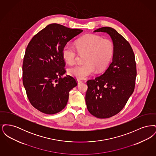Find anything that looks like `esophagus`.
<instances>
[{"instance_id":"1","label":"esophagus","mask_w":156,"mask_h":156,"mask_svg":"<svg viewBox=\"0 0 156 156\" xmlns=\"http://www.w3.org/2000/svg\"><path fill=\"white\" fill-rule=\"evenodd\" d=\"M77 82H78V84H80L82 82V81L81 80H77Z\"/></svg>"}]
</instances>
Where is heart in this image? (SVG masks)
<instances>
[{
    "label": "heart",
    "mask_w": 156,
    "mask_h": 156,
    "mask_svg": "<svg viewBox=\"0 0 156 156\" xmlns=\"http://www.w3.org/2000/svg\"><path fill=\"white\" fill-rule=\"evenodd\" d=\"M76 47L80 54H85V63L71 68L69 74L78 79H85L94 74L97 69L98 71L104 70L110 63L113 54L111 41L96 34H87L81 37L76 41ZM62 54L67 64H74L77 53L73 46L66 45Z\"/></svg>",
    "instance_id": "1"
}]
</instances>
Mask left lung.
<instances>
[{
	"label": "left lung",
	"instance_id": "1",
	"mask_svg": "<svg viewBox=\"0 0 156 156\" xmlns=\"http://www.w3.org/2000/svg\"><path fill=\"white\" fill-rule=\"evenodd\" d=\"M108 34L113 44L112 61L104 74L87 82L85 101L93 116L100 119L116 115L125 106L134 89L136 64L132 47L114 29L101 27L94 31Z\"/></svg>",
	"mask_w": 156,
	"mask_h": 156
}]
</instances>
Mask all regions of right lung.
<instances>
[{"mask_svg": "<svg viewBox=\"0 0 156 156\" xmlns=\"http://www.w3.org/2000/svg\"><path fill=\"white\" fill-rule=\"evenodd\" d=\"M83 31L57 23L47 26L26 48L23 63V83L30 104L39 111L52 115L67 105L69 91L77 85L66 73L63 47Z\"/></svg>", "mask_w": 156, "mask_h": 156, "instance_id": "add662e5", "label": "right lung"}]
</instances>
